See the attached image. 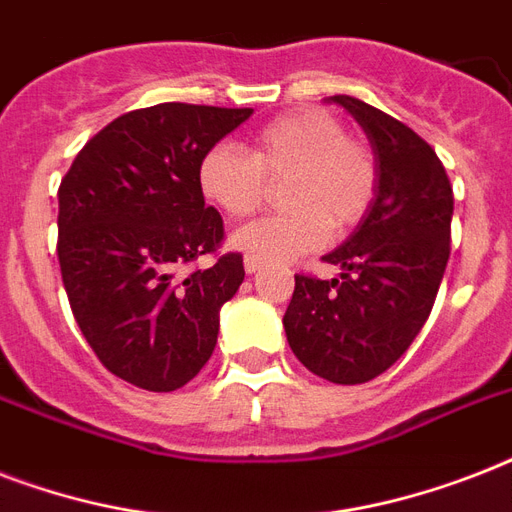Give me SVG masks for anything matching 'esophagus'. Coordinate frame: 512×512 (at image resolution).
I'll return each mask as SVG.
<instances>
[{"label": "esophagus", "instance_id": "esophagus-1", "mask_svg": "<svg viewBox=\"0 0 512 512\" xmlns=\"http://www.w3.org/2000/svg\"><path fill=\"white\" fill-rule=\"evenodd\" d=\"M260 265H263V260H260V257H255V255L244 257V271L247 273H257L260 271Z\"/></svg>", "mask_w": 512, "mask_h": 512}]
</instances>
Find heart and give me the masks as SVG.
<instances>
[{"label":"heart","mask_w":512,"mask_h":512,"mask_svg":"<svg viewBox=\"0 0 512 512\" xmlns=\"http://www.w3.org/2000/svg\"><path fill=\"white\" fill-rule=\"evenodd\" d=\"M287 177V212L241 228L231 244L260 260H289L319 249L327 231L361 223L377 193L372 148L350 138L332 111L305 106L263 124L249 154L217 143L199 164V185L233 220L252 217L268 199V181Z\"/></svg>","instance_id":"b5f03b06"}]
</instances>
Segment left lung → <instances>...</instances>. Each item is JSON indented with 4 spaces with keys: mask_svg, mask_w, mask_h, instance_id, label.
I'll use <instances>...</instances> for the list:
<instances>
[{
    "mask_svg": "<svg viewBox=\"0 0 512 512\" xmlns=\"http://www.w3.org/2000/svg\"><path fill=\"white\" fill-rule=\"evenodd\" d=\"M377 159V193L364 220L324 260L340 279L295 276L284 332L305 369L358 385L396 364L420 335L444 279L454 196L436 151L406 124L350 95H335Z\"/></svg>",
    "mask_w": 512,
    "mask_h": 512,
    "instance_id": "8db88e82",
    "label": "left lung"
}]
</instances>
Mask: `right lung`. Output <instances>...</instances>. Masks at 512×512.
<instances>
[{
	"label": "right lung",
	"mask_w": 512,
	"mask_h": 512,
	"mask_svg": "<svg viewBox=\"0 0 512 512\" xmlns=\"http://www.w3.org/2000/svg\"><path fill=\"white\" fill-rule=\"evenodd\" d=\"M252 108L159 103L119 116L58 188V263L74 319L108 372L183 388L207 364L220 308L244 281L239 252L185 271L223 241L199 164Z\"/></svg>",
	"instance_id": "add662e5"
}]
</instances>
